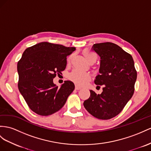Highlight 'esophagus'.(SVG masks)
Returning <instances> with one entry per match:
<instances>
[{"label": "esophagus", "mask_w": 151, "mask_h": 151, "mask_svg": "<svg viewBox=\"0 0 151 151\" xmlns=\"http://www.w3.org/2000/svg\"><path fill=\"white\" fill-rule=\"evenodd\" d=\"M81 88V87L77 86V85H75V89L76 90H80Z\"/></svg>", "instance_id": "34e87169"}]
</instances>
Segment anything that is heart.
<instances>
[{"label": "heart", "mask_w": 151, "mask_h": 151, "mask_svg": "<svg viewBox=\"0 0 151 151\" xmlns=\"http://www.w3.org/2000/svg\"><path fill=\"white\" fill-rule=\"evenodd\" d=\"M83 54L89 63H91V62L96 63L98 59L97 54L94 52H90L88 50H84L83 52ZM71 58V57H69L68 61L70 60ZM68 78L77 85L83 86V85L86 84L91 79V75L87 72L80 71L78 70V69H74L69 74Z\"/></svg>", "instance_id": "heart-1"}]
</instances>
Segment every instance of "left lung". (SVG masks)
I'll return each instance as SVG.
<instances>
[{
	"label": "left lung",
	"instance_id": "obj_1",
	"mask_svg": "<svg viewBox=\"0 0 151 151\" xmlns=\"http://www.w3.org/2000/svg\"><path fill=\"white\" fill-rule=\"evenodd\" d=\"M92 49L101 59L99 74L94 83L103 86V92L97 94L91 90L83 106L96 118L110 119L121 112L133 96L137 72L132 56L116 44L96 43Z\"/></svg>",
	"mask_w": 151,
	"mask_h": 151
}]
</instances>
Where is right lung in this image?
Returning <instances> with one entry per match:
<instances>
[{"mask_svg":"<svg viewBox=\"0 0 151 151\" xmlns=\"http://www.w3.org/2000/svg\"><path fill=\"white\" fill-rule=\"evenodd\" d=\"M75 47L41 42L27 48L18 62V89L30 109L36 114L48 116L65 105L75 89L71 81H64L60 87L53 79L66 67L67 56Z\"/></svg>","mask_w":151,"mask_h":151,"instance_id":"add662e5","label":"right lung"}]
</instances>
